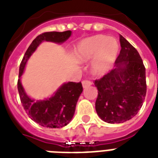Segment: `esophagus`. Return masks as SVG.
I'll use <instances>...</instances> for the list:
<instances>
[{
	"mask_svg": "<svg viewBox=\"0 0 158 158\" xmlns=\"http://www.w3.org/2000/svg\"><path fill=\"white\" fill-rule=\"evenodd\" d=\"M82 84H83V87L85 89V88H88V87H89L90 85H92V82L85 79V80H83V81H82Z\"/></svg>",
	"mask_w": 158,
	"mask_h": 158,
	"instance_id": "obj_1",
	"label": "esophagus"
}]
</instances>
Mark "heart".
I'll list each match as a JSON object with an SVG mask.
<instances>
[{
  "label": "heart",
  "instance_id": "heart-1",
  "mask_svg": "<svg viewBox=\"0 0 158 158\" xmlns=\"http://www.w3.org/2000/svg\"><path fill=\"white\" fill-rule=\"evenodd\" d=\"M120 51V44L115 38L97 35L81 41L74 49V56L79 61H86L95 56L94 71L102 74L110 69Z\"/></svg>",
  "mask_w": 158,
  "mask_h": 158
}]
</instances>
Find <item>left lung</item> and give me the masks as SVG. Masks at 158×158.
<instances>
[{
	"label": "left lung",
	"instance_id": "8db88e82",
	"mask_svg": "<svg viewBox=\"0 0 158 158\" xmlns=\"http://www.w3.org/2000/svg\"><path fill=\"white\" fill-rule=\"evenodd\" d=\"M120 43L115 69L94 84L98 91L96 111L110 124L125 122L137 115L147 92L145 67L138 51L121 35Z\"/></svg>",
	"mask_w": 158,
	"mask_h": 158
}]
</instances>
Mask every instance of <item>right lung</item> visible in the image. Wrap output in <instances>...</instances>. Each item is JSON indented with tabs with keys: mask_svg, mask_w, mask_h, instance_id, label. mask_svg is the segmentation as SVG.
I'll use <instances>...</instances> for the list:
<instances>
[{
	"mask_svg": "<svg viewBox=\"0 0 158 158\" xmlns=\"http://www.w3.org/2000/svg\"><path fill=\"white\" fill-rule=\"evenodd\" d=\"M71 31L68 30L48 32L38 35L28 47L19 65L17 85L21 103L29 117L43 127L61 128L70 122L74 116L78 99L83 92L81 82L64 83L51 98L35 101L26 94L20 78L23 74L27 61L41 43L52 42L61 44L71 36Z\"/></svg>",
	"mask_w": 158,
	"mask_h": 158,
	"instance_id": "right-lung-1",
	"label": "right lung"
}]
</instances>
